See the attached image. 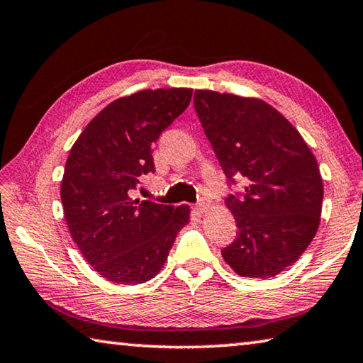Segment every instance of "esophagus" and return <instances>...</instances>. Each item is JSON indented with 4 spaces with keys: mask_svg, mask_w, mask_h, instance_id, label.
Listing matches in <instances>:
<instances>
[{
    "mask_svg": "<svg viewBox=\"0 0 363 363\" xmlns=\"http://www.w3.org/2000/svg\"><path fill=\"white\" fill-rule=\"evenodd\" d=\"M208 206H210V203L206 202V200H200L199 203H195V206H194V210L197 211V213H205L206 210H208Z\"/></svg>",
    "mask_w": 363,
    "mask_h": 363,
    "instance_id": "34e87169",
    "label": "esophagus"
}]
</instances>
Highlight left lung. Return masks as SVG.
Returning a JSON list of instances; mask_svg holds the SVG:
<instances>
[{
	"label": "left lung",
	"instance_id": "1",
	"mask_svg": "<svg viewBox=\"0 0 363 363\" xmlns=\"http://www.w3.org/2000/svg\"><path fill=\"white\" fill-rule=\"evenodd\" d=\"M194 106L229 184L238 238L221 250L239 276L272 278L294 264L320 226L323 181L306 140L260 99L195 90Z\"/></svg>",
	"mask_w": 363,
	"mask_h": 363
}]
</instances>
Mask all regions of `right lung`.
<instances>
[{"mask_svg": "<svg viewBox=\"0 0 363 363\" xmlns=\"http://www.w3.org/2000/svg\"><path fill=\"white\" fill-rule=\"evenodd\" d=\"M192 99V89L140 90L103 108L82 130L61 182L65 218L80 254L103 278L140 284L160 273L187 205L132 199L139 177L155 172L153 143Z\"/></svg>", "mask_w": 363, "mask_h": 363, "instance_id": "add662e5", "label": "right lung"}]
</instances>
